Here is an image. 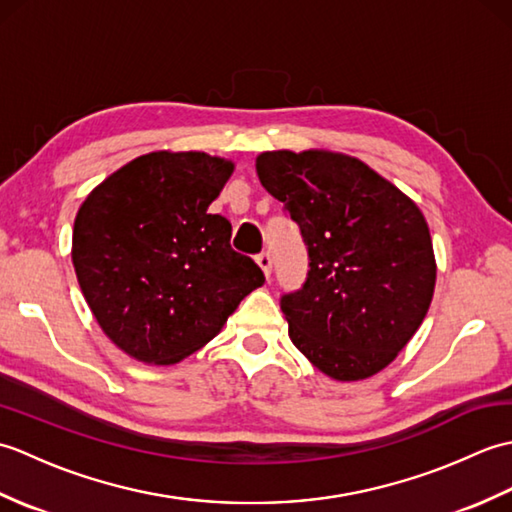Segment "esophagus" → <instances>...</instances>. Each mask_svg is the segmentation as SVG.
I'll return each instance as SVG.
<instances>
[{
	"label": "esophagus",
	"mask_w": 512,
	"mask_h": 512,
	"mask_svg": "<svg viewBox=\"0 0 512 512\" xmlns=\"http://www.w3.org/2000/svg\"><path fill=\"white\" fill-rule=\"evenodd\" d=\"M255 262H257V266L264 270V275H266V279L270 277V273H273V257H270V253H259L257 257H255Z\"/></svg>",
	"instance_id": "obj_1"
}]
</instances>
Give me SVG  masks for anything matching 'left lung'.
I'll use <instances>...</instances> for the list:
<instances>
[{
    "mask_svg": "<svg viewBox=\"0 0 512 512\" xmlns=\"http://www.w3.org/2000/svg\"><path fill=\"white\" fill-rule=\"evenodd\" d=\"M255 167L308 246L306 281L279 301L290 341L334 380L378 374L416 334L436 288L424 215L352 156L281 149Z\"/></svg>",
    "mask_w": 512,
    "mask_h": 512,
    "instance_id": "obj_1",
    "label": "left lung"
}]
</instances>
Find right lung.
<instances>
[{"mask_svg": "<svg viewBox=\"0 0 512 512\" xmlns=\"http://www.w3.org/2000/svg\"><path fill=\"white\" fill-rule=\"evenodd\" d=\"M233 162L154 151L103 180L74 220L72 264L92 314L136 361L173 365L222 330L264 284L231 248V222L209 213Z\"/></svg>", "mask_w": 512, "mask_h": 512, "instance_id": "add662e5", "label": "right lung"}]
</instances>
